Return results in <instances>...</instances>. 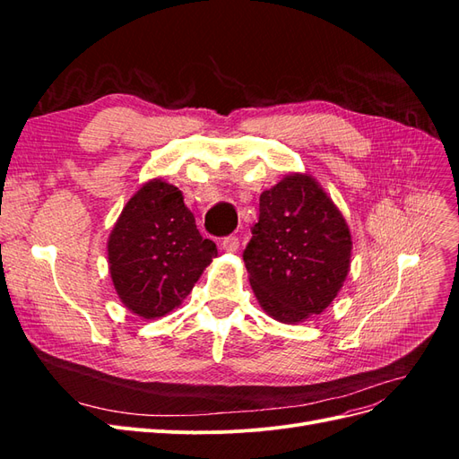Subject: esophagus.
<instances>
[{
	"instance_id": "esophagus-1",
	"label": "esophagus",
	"mask_w": 459,
	"mask_h": 459,
	"mask_svg": "<svg viewBox=\"0 0 459 459\" xmlns=\"http://www.w3.org/2000/svg\"><path fill=\"white\" fill-rule=\"evenodd\" d=\"M221 251L224 253H235L239 248V238H235V235H230V238H226L224 241L220 243Z\"/></svg>"
}]
</instances>
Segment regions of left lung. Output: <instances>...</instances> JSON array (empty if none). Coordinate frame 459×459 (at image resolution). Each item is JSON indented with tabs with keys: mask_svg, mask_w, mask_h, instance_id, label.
<instances>
[{
	"mask_svg": "<svg viewBox=\"0 0 459 459\" xmlns=\"http://www.w3.org/2000/svg\"><path fill=\"white\" fill-rule=\"evenodd\" d=\"M352 235L310 174L290 172L262 191L260 216L243 253L262 310L300 324L335 300L349 275Z\"/></svg>",
	"mask_w": 459,
	"mask_h": 459,
	"instance_id": "obj_1",
	"label": "left lung"
}]
</instances>
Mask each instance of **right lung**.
<instances>
[{"label": "right lung", "mask_w": 459, "mask_h": 459, "mask_svg": "<svg viewBox=\"0 0 459 459\" xmlns=\"http://www.w3.org/2000/svg\"><path fill=\"white\" fill-rule=\"evenodd\" d=\"M216 256V245L201 238L182 191L162 178L134 193L107 241L117 295L143 319L178 308Z\"/></svg>", "instance_id": "1"}]
</instances>
